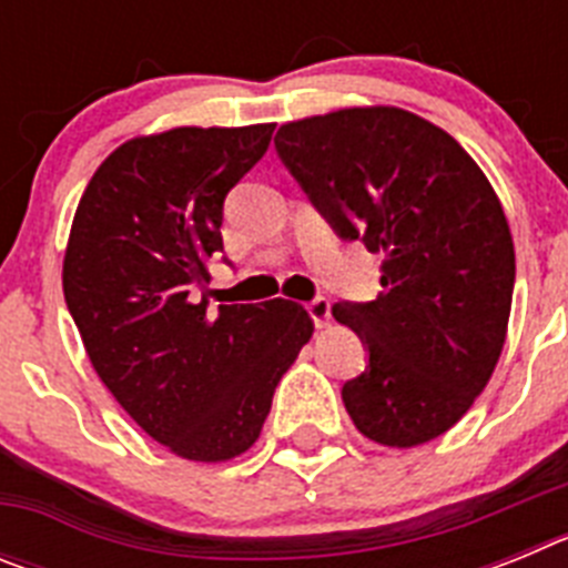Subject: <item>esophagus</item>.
<instances>
[{
  "label": "esophagus",
  "mask_w": 568,
  "mask_h": 568,
  "mask_svg": "<svg viewBox=\"0 0 568 568\" xmlns=\"http://www.w3.org/2000/svg\"><path fill=\"white\" fill-rule=\"evenodd\" d=\"M304 307H307L310 318L315 321V327L318 329L327 327L329 324V301L327 298H313V301H307Z\"/></svg>",
  "instance_id": "34e87169"
}]
</instances>
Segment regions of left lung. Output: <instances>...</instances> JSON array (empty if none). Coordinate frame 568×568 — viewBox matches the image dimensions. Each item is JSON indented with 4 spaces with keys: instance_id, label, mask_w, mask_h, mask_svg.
Listing matches in <instances>:
<instances>
[{
    "instance_id": "obj_1",
    "label": "left lung",
    "mask_w": 568,
    "mask_h": 568,
    "mask_svg": "<svg viewBox=\"0 0 568 568\" xmlns=\"http://www.w3.org/2000/svg\"><path fill=\"white\" fill-rule=\"evenodd\" d=\"M275 150L344 241L384 255V293L341 301L369 364L341 389L375 444H426L489 384L506 341L515 244L484 170L446 130L400 108L281 124Z\"/></svg>"
}]
</instances>
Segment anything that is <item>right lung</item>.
<instances>
[{
	"label": "right lung",
	"mask_w": 568,
	"mask_h": 568,
	"mask_svg": "<svg viewBox=\"0 0 568 568\" xmlns=\"http://www.w3.org/2000/svg\"><path fill=\"white\" fill-rule=\"evenodd\" d=\"M275 124L139 135L79 202L62 287L88 358L124 413L170 453L222 464L258 440L281 375L313 338L287 298L210 310L224 199Z\"/></svg>",
	"instance_id": "obj_1"
}]
</instances>
